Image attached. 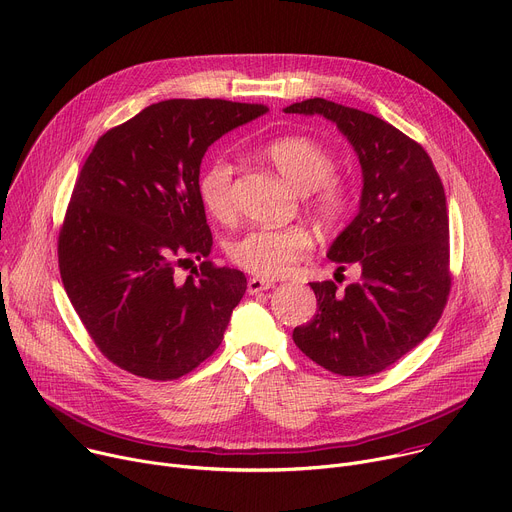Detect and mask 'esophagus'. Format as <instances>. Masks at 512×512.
<instances>
[{"label": "esophagus", "instance_id": "obj_1", "mask_svg": "<svg viewBox=\"0 0 512 512\" xmlns=\"http://www.w3.org/2000/svg\"><path fill=\"white\" fill-rule=\"evenodd\" d=\"M273 286H275L273 282L261 280V277H253V280H249V284H247V292H249L251 296H257V294H261V292L271 290Z\"/></svg>", "mask_w": 512, "mask_h": 512}]
</instances>
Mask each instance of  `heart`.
<instances>
[{
	"label": "heart",
	"mask_w": 512,
	"mask_h": 512,
	"mask_svg": "<svg viewBox=\"0 0 512 512\" xmlns=\"http://www.w3.org/2000/svg\"><path fill=\"white\" fill-rule=\"evenodd\" d=\"M265 159L302 196H312V208L324 224H337L349 210V190L333 179V153L308 136L275 138L265 149ZM198 196L204 210L226 220L235 210L232 202V165L218 157L206 165L198 179ZM312 239L304 228H257L228 245V257L257 277H280L304 259Z\"/></svg>",
	"instance_id": "b5f03b06"
}]
</instances>
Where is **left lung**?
<instances>
[{
  "mask_svg": "<svg viewBox=\"0 0 512 512\" xmlns=\"http://www.w3.org/2000/svg\"><path fill=\"white\" fill-rule=\"evenodd\" d=\"M286 114L322 116L337 124L361 165L357 216L339 232L327 257L357 265L361 280L343 292L312 282L316 314L294 329V343L339 376L386 369L433 331L447 302L449 218L443 183L421 145L386 120L314 98Z\"/></svg>",
  "mask_w": 512,
  "mask_h": 512,
  "instance_id": "1",
  "label": "left lung"
}]
</instances>
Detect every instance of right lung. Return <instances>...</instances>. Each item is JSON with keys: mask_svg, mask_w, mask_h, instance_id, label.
<instances>
[{"mask_svg": "<svg viewBox=\"0 0 512 512\" xmlns=\"http://www.w3.org/2000/svg\"><path fill=\"white\" fill-rule=\"evenodd\" d=\"M265 112L165 100L106 132L89 153L59 235V267L83 327L130 374L181 378L222 343L245 273L202 261L181 282L175 263L212 251L198 196L208 147Z\"/></svg>", "mask_w": 512, "mask_h": 512, "instance_id": "add662e5", "label": "right lung"}]
</instances>
